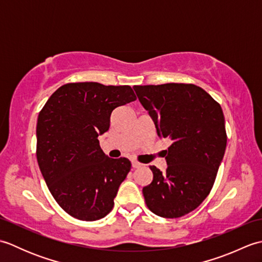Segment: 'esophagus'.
<instances>
[{
	"label": "esophagus",
	"instance_id": "esophagus-1",
	"mask_svg": "<svg viewBox=\"0 0 262 262\" xmlns=\"http://www.w3.org/2000/svg\"><path fill=\"white\" fill-rule=\"evenodd\" d=\"M142 164L140 162H137L135 160H132V166L133 168H138V166H141Z\"/></svg>",
	"mask_w": 262,
	"mask_h": 262
}]
</instances>
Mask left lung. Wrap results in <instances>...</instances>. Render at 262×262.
I'll use <instances>...</instances> for the list:
<instances>
[{
  "mask_svg": "<svg viewBox=\"0 0 262 262\" xmlns=\"http://www.w3.org/2000/svg\"><path fill=\"white\" fill-rule=\"evenodd\" d=\"M158 135L172 142L166 170L151 165L153 180L143 188L148 209L178 219L196 209L214 186L226 148L225 119L219 102L194 84L134 85Z\"/></svg>",
  "mask_w": 262,
  "mask_h": 262,
  "instance_id": "obj_1",
  "label": "left lung"
}]
</instances>
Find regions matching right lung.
Wrapping results in <instances>:
<instances>
[{
    "instance_id": "right-lung-1",
    "label": "right lung",
    "mask_w": 262,
    "mask_h": 262,
    "mask_svg": "<svg viewBox=\"0 0 262 262\" xmlns=\"http://www.w3.org/2000/svg\"><path fill=\"white\" fill-rule=\"evenodd\" d=\"M135 100L129 85L68 83L39 113V169L54 199L69 215L91 222L113 209L132 164L126 158H108L98 137L109 129L111 113Z\"/></svg>"
}]
</instances>
